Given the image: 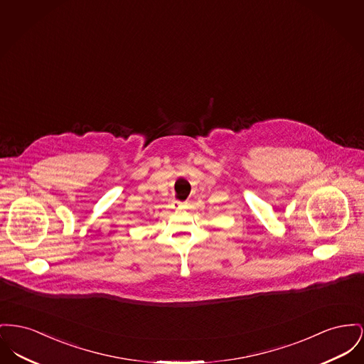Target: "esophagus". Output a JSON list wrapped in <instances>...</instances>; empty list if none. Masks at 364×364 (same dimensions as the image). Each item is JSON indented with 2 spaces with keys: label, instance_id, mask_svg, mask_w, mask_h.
<instances>
[{
  "label": "esophagus",
  "instance_id": "esophagus-1",
  "mask_svg": "<svg viewBox=\"0 0 364 364\" xmlns=\"http://www.w3.org/2000/svg\"><path fill=\"white\" fill-rule=\"evenodd\" d=\"M171 208L176 209V210H180V209H184V208H186V203H184V202H180V200H173Z\"/></svg>",
  "mask_w": 364,
  "mask_h": 364
}]
</instances>
